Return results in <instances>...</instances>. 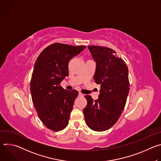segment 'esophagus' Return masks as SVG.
Instances as JSON below:
<instances>
[{
    "label": "esophagus",
    "instance_id": "1",
    "mask_svg": "<svg viewBox=\"0 0 161 161\" xmlns=\"http://www.w3.org/2000/svg\"><path fill=\"white\" fill-rule=\"evenodd\" d=\"M83 96V94H81V92H79V96Z\"/></svg>",
    "mask_w": 161,
    "mask_h": 161
}]
</instances>
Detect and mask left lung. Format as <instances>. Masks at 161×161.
Wrapping results in <instances>:
<instances>
[{"instance_id": "obj_1", "label": "left lung", "mask_w": 161, "mask_h": 161, "mask_svg": "<svg viewBox=\"0 0 161 161\" xmlns=\"http://www.w3.org/2000/svg\"><path fill=\"white\" fill-rule=\"evenodd\" d=\"M88 48L96 62L94 79L101 89L97 100L85 96L87 104L83 114L88 127L101 132L115 124L124 109L129 92L128 67L111 48L99 46Z\"/></svg>"}]
</instances>
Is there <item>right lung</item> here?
<instances>
[{"instance_id":"obj_1","label":"right lung","mask_w":161,"mask_h":161,"mask_svg":"<svg viewBox=\"0 0 161 161\" xmlns=\"http://www.w3.org/2000/svg\"><path fill=\"white\" fill-rule=\"evenodd\" d=\"M85 48L54 43L36 61L31 81L32 99L38 117L50 130H61L69 123L78 92L65 90L60 84L69 75V62Z\"/></svg>"}]
</instances>
